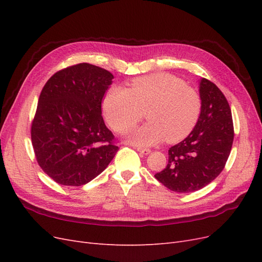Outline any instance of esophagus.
Instances as JSON below:
<instances>
[{
  "mask_svg": "<svg viewBox=\"0 0 262 262\" xmlns=\"http://www.w3.org/2000/svg\"><path fill=\"white\" fill-rule=\"evenodd\" d=\"M137 150L139 153L143 154V155H148L150 153V149L148 148H142V147H137Z\"/></svg>",
  "mask_w": 262,
  "mask_h": 262,
  "instance_id": "34e87169",
  "label": "esophagus"
}]
</instances>
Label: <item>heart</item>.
I'll return each instance as SVG.
<instances>
[{
	"instance_id": "b5f03b06",
	"label": "heart",
	"mask_w": 262,
	"mask_h": 262,
	"mask_svg": "<svg viewBox=\"0 0 262 262\" xmlns=\"http://www.w3.org/2000/svg\"><path fill=\"white\" fill-rule=\"evenodd\" d=\"M108 124L124 133L144 116L148 120L134 130L129 141L138 146H152L166 140L175 143L195 125L201 99L193 89L178 77L157 73L131 81L129 89L110 87L102 100Z\"/></svg>"
}]
</instances>
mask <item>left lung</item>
<instances>
[{
	"instance_id": "left-lung-1",
	"label": "left lung",
	"mask_w": 262,
	"mask_h": 262,
	"mask_svg": "<svg viewBox=\"0 0 262 262\" xmlns=\"http://www.w3.org/2000/svg\"><path fill=\"white\" fill-rule=\"evenodd\" d=\"M201 112L193 130L168 149V164L155 178L179 193L209 185L223 170L231 153L234 128L232 112L219 87L199 80Z\"/></svg>"
}]
</instances>
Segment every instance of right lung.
I'll return each mask as SVG.
<instances>
[{
	"instance_id": "1",
	"label": "right lung",
	"mask_w": 262,
	"mask_h": 262,
	"mask_svg": "<svg viewBox=\"0 0 262 262\" xmlns=\"http://www.w3.org/2000/svg\"><path fill=\"white\" fill-rule=\"evenodd\" d=\"M114 75L90 63L61 70L46 83L31 124L39 166L63 186H82L113 161L118 146L101 116Z\"/></svg>"
}]
</instances>
